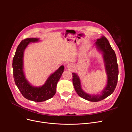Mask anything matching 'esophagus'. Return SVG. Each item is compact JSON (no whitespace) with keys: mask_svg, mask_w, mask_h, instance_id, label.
<instances>
[{"mask_svg":"<svg viewBox=\"0 0 132 132\" xmlns=\"http://www.w3.org/2000/svg\"><path fill=\"white\" fill-rule=\"evenodd\" d=\"M67 67L68 68H72V67H73V65H72V64H68V65H67Z\"/></svg>","mask_w":132,"mask_h":132,"instance_id":"obj_1","label":"esophagus"}]
</instances>
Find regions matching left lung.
I'll return each instance as SVG.
<instances>
[{
    "label": "left lung",
    "mask_w": 132,
    "mask_h": 132,
    "mask_svg": "<svg viewBox=\"0 0 132 132\" xmlns=\"http://www.w3.org/2000/svg\"><path fill=\"white\" fill-rule=\"evenodd\" d=\"M95 44L98 49L103 53L105 70L108 75L107 85L102 91V94L90 95L86 94L81 88V82L78 75L74 73H72L73 84L76 92L81 97L90 102L102 101L112 94L117 84L119 73L116 53L107 38L104 36H102L100 38L97 39Z\"/></svg>",
    "instance_id": "left-lung-1"
}]
</instances>
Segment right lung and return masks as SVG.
<instances>
[{
  "label": "right lung",
  "instance_id": "obj_1",
  "mask_svg": "<svg viewBox=\"0 0 132 132\" xmlns=\"http://www.w3.org/2000/svg\"><path fill=\"white\" fill-rule=\"evenodd\" d=\"M38 40L37 38H28L21 42L13 59L12 66L15 84L22 96L27 100L40 102L51 98L55 95L57 83L64 72V66H61L51 74L43 86L40 87L31 86L25 78L23 71V52L29 43Z\"/></svg>",
  "mask_w": 132,
  "mask_h": 132
}]
</instances>
